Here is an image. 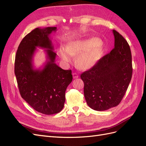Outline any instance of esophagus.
Wrapping results in <instances>:
<instances>
[{"mask_svg":"<svg viewBox=\"0 0 146 146\" xmlns=\"http://www.w3.org/2000/svg\"><path fill=\"white\" fill-rule=\"evenodd\" d=\"M72 76H73V78H78V75L77 73H73L72 74Z\"/></svg>","mask_w":146,"mask_h":146,"instance_id":"34e87169","label":"esophagus"}]
</instances>
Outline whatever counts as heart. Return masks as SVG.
<instances>
[{"label": "heart", "mask_w": 146, "mask_h": 146, "mask_svg": "<svg viewBox=\"0 0 146 146\" xmlns=\"http://www.w3.org/2000/svg\"><path fill=\"white\" fill-rule=\"evenodd\" d=\"M102 51L100 41L98 38L76 39L70 41L66 47L61 46L58 55L65 64L72 62L73 57L77 56L76 64L82 70L92 67L99 60Z\"/></svg>", "instance_id": "b5f03b06"}]
</instances>
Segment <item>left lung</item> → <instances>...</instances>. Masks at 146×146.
<instances>
[{
  "label": "left lung",
  "mask_w": 146,
  "mask_h": 146,
  "mask_svg": "<svg viewBox=\"0 0 146 146\" xmlns=\"http://www.w3.org/2000/svg\"><path fill=\"white\" fill-rule=\"evenodd\" d=\"M114 47L87 71L81 74L84 95L89 107L104 111L121 102L132 76L130 46L121 34L113 30Z\"/></svg>",
  "instance_id": "left-lung-1"
}]
</instances>
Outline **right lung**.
Wrapping results in <instances>:
<instances>
[{"label": "right lung", "mask_w": 146, "mask_h": 146, "mask_svg": "<svg viewBox=\"0 0 146 146\" xmlns=\"http://www.w3.org/2000/svg\"><path fill=\"white\" fill-rule=\"evenodd\" d=\"M56 27L36 28L21 41L16 52L15 74L23 99L36 111L50 115L64 107L65 92L72 81L71 70H64L55 63L50 35ZM46 49L47 60L36 69L33 58L36 47Z\"/></svg>", "instance_id": "add662e5"}]
</instances>
